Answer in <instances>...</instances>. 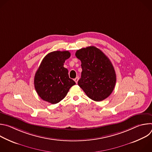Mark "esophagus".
I'll return each instance as SVG.
<instances>
[{"label":"esophagus","mask_w":152,"mask_h":152,"mask_svg":"<svg viewBox=\"0 0 152 152\" xmlns=\"http://www.w3.org/2000/svg\"><path fill=\"white\" fill-rule=\"evenodd\" d=\"M74 80L75 81V82L77 83V82H78V80H79V77H76L75 79H74Z\"/></svg>","instance_id":"obj_1"}]
</instances>
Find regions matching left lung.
I'll list each match as a JSON object with an SVG mask.
<instances>
[{"label":"left lung","mask_w":152,"mask_h":152,"mask_svg":"<svg viewBox=\"0 0 152 152\" xmlns=\"http://www.w3.org/2000/svg\"><path fill=\"white\" fill-rule=\"evenodd\" d=\"M75 55L80 60L82 69L78 85L86 96L96 102L109 97L116 83V74L110 59L94 46L77 50Z\"/></svg>","instance_id":"left-lung-1"}]
</instances>
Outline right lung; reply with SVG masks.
<instances>
[{
	"mask_svg": "<svg viewBox=\"0 0 152 152\" xmlns=\"http://www.w3.org/2000/svg\"><path fill=\"white\" fill-rule=\"evenodd\" d=\"M70 57L69 51H54L42 60L34 77V86L38 96L45 101L56 104L66 96L76 84L69 78L64 63Z\"/></svg>",
	"mask_w": 152,
	"mask_h": 152,
	"instance_id": "obj_1",
	"label": "right lung"
}]
</instances>
